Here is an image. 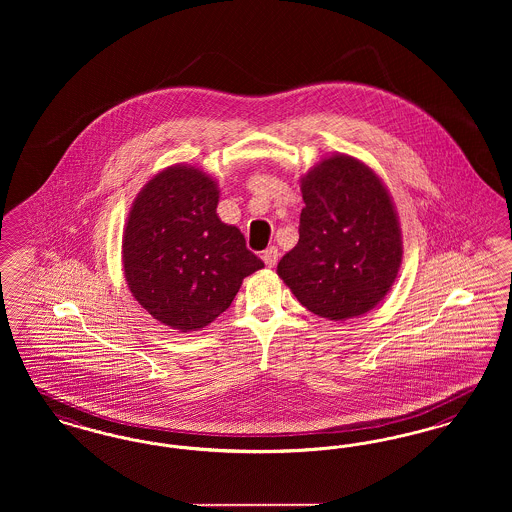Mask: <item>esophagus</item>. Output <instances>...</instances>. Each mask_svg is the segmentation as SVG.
Masks as SVG:
<instances>
[{
  "mask_svg": "<svg viewBox=\"0 0 512 512\" xmlns=\"http://www.w3.org/2000/svg\"><path fill=\"white\" fill-rule=\"evenodd\" d=\"M277 258H279V252H277L275 246H269V248H266V250L262 252V260H264V264H266L268 268H273V266L277 264Z\"/></svg>",
  "mask_w": 512,
  "mask_h": 512,
  "instance_id": "1",
  "label": "esophagus"
}]
</instances>
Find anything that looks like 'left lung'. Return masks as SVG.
Masks as SVG:
<instances>
[{
  "instance_id": "1",
  "label": "left lung",
  "mask_w": 512,
  "mask_h": 512,
  "mask_svg": "<svg viewBox=\"0 0 512 512\" xmlns=\"http://www.w3.org/2000/svg\"><path fill=\"white\" fill-rule=\"evenodd\" d=\"M298 243L277 264L296 300L320 318L364 316L391 291L401 262V223L372 167L331 154L300 179Z\"/></svg>"
}]
</instances>
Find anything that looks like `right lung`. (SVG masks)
<instances>
[{
  "label": "right lung",
  "instance_id": "1",
  "mask_svg": "<svg viewBox=\"0 0 512 512\" xmlns=\"http://www.w3.org/2000/svg\"><path fill=\"white\" fill-rule=\"evenodd\" d=\"M217 181L189 163L156 173L123 231V273L136 302L181 333L223 314L244 277L264 268L244 235L217 216Z\"/></svg>",
  "mask_w": 512,
  "mask_h": 512
}]
</instances>
